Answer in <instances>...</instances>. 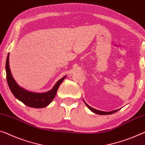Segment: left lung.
Returning a JSON list of instances; mask_svg holds the SVG:
<instances>
[{"instance_id": "left-lung-1", "label": "left lung", "mask_w": 145, "mask_h": 145, "mask_svg": "<svg viewBox=\"0 0 145 145\" xmlns=\"http://www.w3.org/2000/svg\"><path fill=\"white\" fill-rule=\"evenodd\" d=\"M83 101L84 103V104L87 106V107L88 108L91 110V112H93V113L95 114H97L99 115H110V114H112L115 113V112H118V110H119L120 109H118V110H113V111H111V112H104V111H101V110H96L95 108H93L89 106L87 104V103L84 101V100L83 99Z\"/></svg>"}]
</instances>
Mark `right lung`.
Returning <instances> with one entry per match:
<instances>
[{"label":"right lung","instance_id":"obj_1","mask_svg":"<svg viewBox=\"0 0 145 145\" xmlns=\"http://www.w3.org/2000/svg\"><path fill=\"white\" fill-rule=\"evenodd\" d=\"M9 56H10V54L8 55L6 62V79L10 90L15 98H17L18 100H19L27 106L31 108H44L49 105L54 100L59 86L66 76H64L59 80L53 87V88L50 91L44 93L33 92V91H28L20 87L13 79L10 68Z\"/></svg>","mask_w":145,"mask_h":145}]
</instances>
